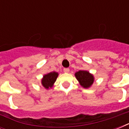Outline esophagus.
Listing matches in <instances>:
<instances>
[{
  "instance_id": "obj_1",
  "label": "esophagus",
  "mask_w": 129,
  "mask_h": 129,
  "mask_svg": "<svg viewBox=\"0 0 129 129\" xmlns=\"http://www.w3.org/2000/svg\"><path fill=\"white\" fill-rule=\"evenodd\" d=\"M63 72L65 73H69L70 72V69L69 68H64L63 69Z\"/></svg>"
}]
</instances>
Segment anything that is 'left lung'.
Instances as JSON below:
<instances>
[{
  "label": "left lung",
  "instance_id": "8db88e82",
  "mask_svg": "<svg viewBox=\"0 0 129 129\" xmlns=\"http://www.w3.org/2000/svg\"><path fill=\"white\" fill-rule=\"evenodd\" d=\"M75 76L77 80L78 81L79 84L84 88H89L94 82V76L88 71H78L75 73Z\"/></svg>",
  "mask_w": 129,
  "mask_h": 129
}]
</instances>
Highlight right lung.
I'll return each mask as SVG.
<instances>
[{
  "label": "right lung",
  "mask_w": 129,
  "mask_h": 129,
  "mask_svg": "<svg viewBox=\"0 0 129 129\" xmlns=\"http://www.w3.org/2000/svg\"><path fill=\"white\" fill-rule=\"evenodd\" d=\"M58 75L59 74L56 72H52L45 74L41 79V85L46 90L51 88L53 86L54 83L55 82Z\"/></svg>",
  "instance_id": "obj_1"
}]
</instances>
